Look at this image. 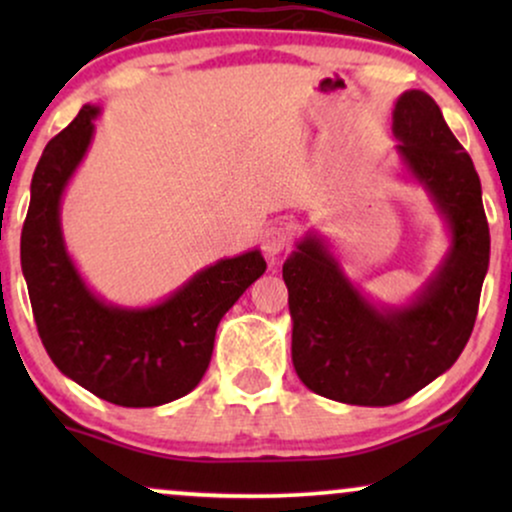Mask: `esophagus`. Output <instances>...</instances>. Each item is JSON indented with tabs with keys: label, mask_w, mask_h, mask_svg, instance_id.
<instances>
[{
	"label": "esophagus",
	"mask_w": 512,
	"mask_h": 512,
	"mask_svg": "<svg viewBox=\"0 0 512 512\" xmlns=\"http://www.w3.org/2000/svg\"><path fill=\"white\" fill-rule=\"evenodd\" d=\"M289 248V231L284 228H267L262 236V252L269 262H276V257Z\"/></svg>",
	"instance_id": "1"
}]
</instances>
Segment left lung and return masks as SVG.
<instances>
[{
    "label": "left lung",
    "instance_id": "8db88e82",
    "mask_svg": "<svg viewBox=\"0 0 512 512\" xmlns=\"http://www.w3.org/2000/svg\"><path fill=\"white\" fill-rule=\"evenodd\" d=\"M402 178L416 182L445 223L448 248L409 301H373L344 272L332 243L310 228L284 262L293 322L291 358L315 395L390 407L443 375L477 320L491 238L472 158L424 91L392 110Z\"/></svg>",
    "mask_w": 512,
    "mask_h": 512
}]
</instances>
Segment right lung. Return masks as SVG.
Segmentation results:
<instances>
[{
  "mask_svg": "<svg viewBox=\"0 0 512 512\" xmlns=\"http://www.w3.org/2000/svg\"><path fill=\"white\" fill-rule=\"evenodd\" d=\"M98 115L101 105H84L45 146L31 180L21 269L45 351L69 380L120 407H161L199 385L221 317L267 262L257 248L223 257L151 305H115L98 296L62 233L64 190L93 142Z\"/></svg>",
  "mask_w": 512,
  "mask_h": 512,
  "instance_id": "right-lung-1",
  "label": "right lung"
}]
</instances>
